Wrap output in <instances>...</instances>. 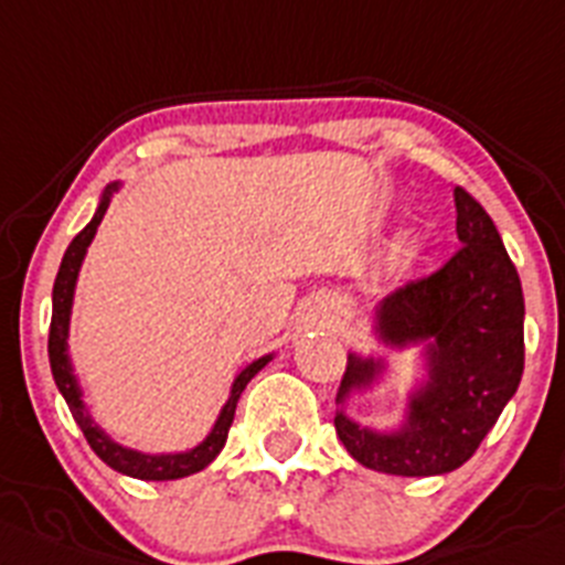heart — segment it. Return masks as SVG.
Returning a JSON list of instances; mask_svg holds the SVG:
<instances>
[{
  "mask_svg": "<svg viewBox=\"0 0 565 565\" xmlns=\"http://www.w3.org/2000/svg\"><path fill=\"white\" fill-rule=\"evenodd\" d=\"M413 257H416V241L405 238L399 244H394V249H391V266L405 268Z\"/></svg>",
  "mask_w": 565,
  "mask_h": 565,
  "instance_id": "heart-1",
  "label": "heart"
}]
</instances>
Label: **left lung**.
Masks as SVG:
<instances>
[{
	"instance_id": "8db88e82",
	"label": "left lung",
	"mask_w": 565,
	"mask_h": 565,
	"mask_svg": "<svg viewBox=\"0 0 565 565\" xmlns=\"http://www.w3.org/2000/svg\"><path fill=\"white\" fill-rule=\"evenodd\" d=\"M460 249L440 268L407 279L377 310V330L391 347L433 341L429 383L411 399L399 433L380 435L335 413V433L366 469L396 477L447 475L463 466L524 372L521 279L482 205L455 188ZM380 363L349 354L338 402L363 388Z\"/></svg>"
}]
</instances>
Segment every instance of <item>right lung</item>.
<instances>
[{
	"label": "right lung",
	"instance_id": "right-lung-1",
	"mask_svg": "<svg viewBox=\"0 0 565 565\" xmlns=\"http://www.w3.org/2000/svg\"><path fill=\"white\" fill-rule=\"evenodd\" d=\"M116 191V185H110L105 191L99 202V211L96 216L74 235V241L68 244L66 255H63L61 268H57V277H55V288H52V324H50V363H52V377H55L57 388H61L63 399H66L68 411H72L74 422L79 424L83 429L85 440L90 444L96 455L105 460L110 469L121 471L127 477H136V480H180V477L188 475H196V471L205 469L207 463H213L218 452L224 449L227 444V433H230V424L235 418V405L241 399V391L246 388L252 377L266 366L268 354L266 358L255 360L252 366H246L244 372L238 374V380L233 383V394H230L227 405H224L222 416H218L216 427L213 433L207 435L196 449L191 452H182V455H141V452H132V449L118 447L116 440L107 438L99 427L94 424V418L88 416L85 411L83 399H79V385L72 374V363H68V354H66V335H68V313H72V297H74V282H77V271L83 266V257L85 249H88L90 238H94L96 227H99L102 216H105L107 205H110V196Z\"/></svg>",
	"mask_w": 565,
	"mask_h": 565
}]
</instances>
